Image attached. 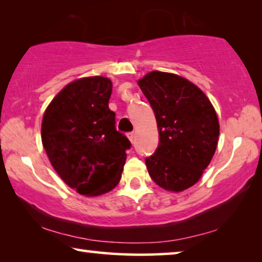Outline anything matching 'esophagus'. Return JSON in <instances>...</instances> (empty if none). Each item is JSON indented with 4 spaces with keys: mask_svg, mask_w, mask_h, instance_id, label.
<instances>
[{
    "mask_svg": "<svg viewBox=\"0 0 262 262\" xmlns=\"http://www.w3.org/2000/svg\"><path fill=\"white\" fill-rule=\"evenodd\" d=\"M135 136H136L135 132H128V134H127V137L131 141V143L135 142Z\"/></svg>",
    "mask_w": 262,
    "mask_h": 262,
    "instance_id": "1",
    "label": "esophagus"
}]
</instances>
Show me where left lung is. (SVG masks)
Instances as JSON below:
<instances>
[{
  "label": "left lung",
  "instance_id": "left-lung-1",
  "mask_svg": "<svg viewBox=\"0 0 262 262\" xmlns=\"http://www.w3.org/2000/svg\"><path fill=\"white\" fill-rule=\"evenodd\" d=\"M155 113L159 145L145 159L160 187L181 192L195 184L217 148L220 124L212 103L192 82L151 71L138 81Z\"/></svg>",
  "mask_w": 262,
  "mask_h": 262
}]
</instances>
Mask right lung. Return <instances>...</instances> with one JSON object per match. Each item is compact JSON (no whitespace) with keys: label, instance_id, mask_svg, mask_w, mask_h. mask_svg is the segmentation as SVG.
<instances>
[{"label":"right lung","instance_id":"right-lung-1","mask_svg":"<svg viewBox=\"0 0 262 262\" xmlns=\"http://www.w3.org/2000/svg\"><path fill=\"white\" fill-rule=\"evenodd\" d=\"M111 94L107 77L81 78L55 96L42 118L41 141L50 162L80 194L95 196L116 187L131 148L116 128Z\"/></svg>","mask_w":262,"mask_h":262}]
</instances>
